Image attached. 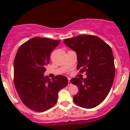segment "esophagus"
<instances>
[{
	"label": "esophagus",
	"mask_w": 130,
	"mask_h": 130,
	"mask_svg": "<svg viewBox=\"0 0 130 130\" xmlns=\"http://www.w3.org/2000/svg\"><path fill=\"white\" fill-rule=\"evenodd\" d=\"M71 82H70V79L68 78V86H71Z\"/></svg>",
	"instance_id": "34e87169"
}]
</instances>
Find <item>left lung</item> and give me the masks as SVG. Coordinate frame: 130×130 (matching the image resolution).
<instances>
[{
	"mask_svg": "<svg viewBox=\"0 0 130 130\" xmlns=\"http://www.w3.org/2000/svg\"><path fill=\"white\" fill-rule=\"evenodd\" d=\"M64 44L77 54V68L86 71V78H74L71 83L79 92L73 96L77 105L91 109L104 100L115 76L114 59L111 47L96 36L80 35L63 40Z\"/></svg>",
	"mask_w": 130,
	"mask_h": 130,
	"instance_id": "obj_1",
	"label": "left lung"
}]
</instances>
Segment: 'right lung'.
Wrapping results in <instances>:
<instances>
[{"label": "right lung", "instance_id": "right-lung-1", "mask_svg": "<svg viewBox=\"0 0 130 130\" xmlns=\"http://www.w3.org/2000/svg\"><path fill=\"white\" fill-rule=\"evenodd\" d=\"M60 40L34 37L19 47L14 60V83L24 104L34 111L43 112L56 103L58 93L68 85V79L44 76L50 54Z\"/></svg>", "mask_w": 130, "mask_h": 130}]
</instances>
